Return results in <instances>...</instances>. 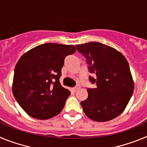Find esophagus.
I'll list each match as a JSON object with an SVG mask.
<instances>
[{
	"mask_svg": "<svg viewBox=\"0 0 147 147\" xmlns=\"http://www.w3.org/2000/svg\"><path fill=\"white\" fill-rule=\"evenodd\" d=\"M80 85H77L76 87H74V88H73V90H74V92H76V91H77V90H78L80 89Z\"/></svg>",
	"mask_w": 147,
	"mask_h": 147,
	"instance_id": "1",
	"label": "esophagus"
}]
</instances>
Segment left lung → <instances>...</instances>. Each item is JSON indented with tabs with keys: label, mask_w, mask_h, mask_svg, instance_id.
I'll return each instance as SVG.
<instances>
[{
	"label": "left lung",
	"mask_w": 147,
	"mask_h": 147,
	"mask_svg": "<svg viewBox=\"0 0 147 147\" xmlns=\"http://www.w3.org/2000/svg\"><path fill=\"white\" fill-rule=\"evenodd\" d=\"M85 58L89 81L94 88H88V97L81 102L83 111L90 119L102 122L112 120L124 110L134 90L128 62L113 48L98 42L76 45Z\"/></svg>",
	"instance_id": "8db88e82"
}]
</instances>
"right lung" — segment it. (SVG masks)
Masks as SVG:
<instances>
[{"mask_svg":"<svg viewBox=\"0 0 147 147\" xmlns=\"http://www.w3.org/2000/svg\"><path fill=\"white\" fill-rule=\"evenodd\" d=\"M75 46L45 43L31 49L18 60L12 93L23 110L37 119L59 114L71 93L60 85L65 58L74 54Z\"/></svg>","mask_w":147,"mask_h":147,"instance_id":"right-lung-1","label":"right lung"}]
</instances>
